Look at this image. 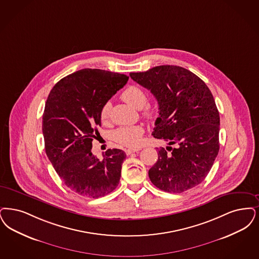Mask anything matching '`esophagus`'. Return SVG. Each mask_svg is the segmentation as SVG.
I'll return each mask as SVG.
<instances>
[{"instance_id": "obj_1", "label": "esophagus", "mask_w": 259, "mask_h": 259, "mask_svg": "<svg viewBox=\"0 0 259 259\" xmlns=\"http://www.w3.org/2000/svg\"><path fill=\"white\" fill-rule=\"evenodd\" d=\"M141 150V147H136V148H128V149H126V154L127 155H130V154H132V153H135V152H138V151H140Z\"/></svg>"}]
</instances>
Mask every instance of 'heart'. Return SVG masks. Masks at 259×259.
I'll use <instances>...</instances> for the list:
<instances>
[{
  "label": "heart",
  "mask_w": 259,
  "mask_h": 259,
  "mask_svg": "<svg viewBox=\"0 0 259 259\" xmlns=\"http://www.w3.org/2000/svg\"><path fill=\"white\" fill-rule=\"evenodd\" d=\"M121 98L125 102L131 105L137 110L143 109V114L147 119H153L157 115V109L151 106H145L148 101V96L145 90L138 85H130L121 93ZM111 104L110 102L104 104L100 111V117L105 121L110 116ZM143 130L138 126H125L116 129L114 132L115 142L121 145L136 147L140 145L142 140Z\"/></svg>",
  "instance_id": "obj_1"
}]
</instances>
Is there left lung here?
<instances>
[{"label": "left lung", "instance_id": "left-lung-1", "mask_svg": "<svg viewBox=\"0 0 259 259\" xmlns=\"http://www.w3.org/2000/svg\"><path fill=\"white\" fill-rule=\"evenodd\" d=\"M130 77L155 96L159 117L152 136L168 144L158 150V160L148 170L151 182L167 193L200 184L220 149V115L206 83L176 65H159Z\"/></svg>", "mask_w": 259, "mask_h": 259}]
</instances>
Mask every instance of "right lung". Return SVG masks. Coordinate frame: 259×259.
Returning a JSON list of instances; mask_svg holds the SVG:
<instances>
[{"mask_svg": "<svg viewBox=\"0 0 259 259\" xmlns=\"http://www.w3.org/2000/svg\"><path fill=\"white\" fill-rule=\"evenodd\" d=\"M128 79L124 74L84 68L62 78L48 95L42 117L45 151L65 186L80 196L104 197L119 183L124 151L108 149L100 161L92 147L102 106Z\"/></svg>", "mask_w": 259, "mask_h": 259, "instance_id": "obj_1", "label": "right lung"}]
</instances>
